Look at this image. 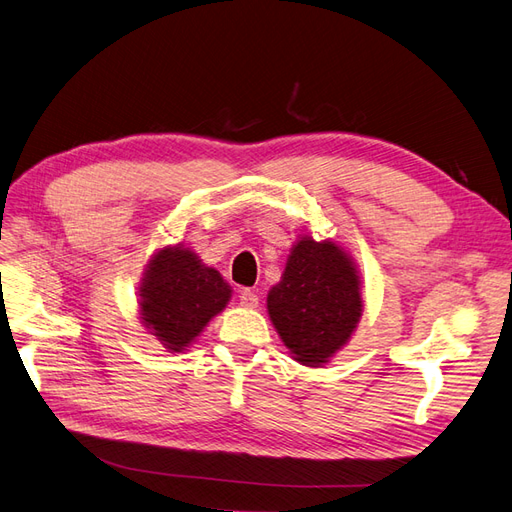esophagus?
I'll return each instance as SVG.
<instances>
[{
    "mask_svg": "<svg viewBox=\"0 0 512 512\" xmlns=\"http://www.w3.org/2000/svg\"><path fill=\"white\" fill-rule=\"evenodd\" d=\"M239 301H241L243 307L254 309V307H258V294L254 290H250V288H243L239 292Z\"/></svg>",
    "mask_w": 512,
    "mask_h": 512,
    "instance_id": "obj_1",
    "label": "esophagus"
}]
</instances>
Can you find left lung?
<instances>
[{"instance_id": "8db88e82", "label": "left lung", "mask_w": 512, "mask_h": 512, "mask_svg": "<svg viewBox=\"0 0 512 512\" xmlns=\"http://www.w3.org/2000/svg\"><path fill=\"white\" fill-rule=\"evenodd\" d=\"M267 312L294 361L327 365L350 342L363 316L354 258L331 239L299 237L282 280L267 294Z\"/></svg>"}]
</instances>
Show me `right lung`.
<instances>
[{
	"label": "right lung",
	"instance_id": "1",
	"mask_svg": "<svg viewBox=\"0 0 512 512\" xmlns=\"http://www.w3.org/2000/svg\"><path fill=\"white\" fill-rule=\"evenodd\" d=\"M232 297L228 282L183 243L151 256L138 286L145 329L170 352H183Z\"/></svg>",
	"mask_w": 512,
	"mask_h": 512
}]
</instances>
